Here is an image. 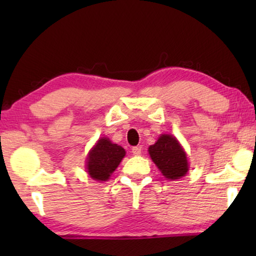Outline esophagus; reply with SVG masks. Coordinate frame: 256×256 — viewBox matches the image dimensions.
<instances>
[{
	"label": "esophagus",
	"mask_w": 256,
	"mask_h": 256,
	"mask_svg": "<svg viewBox=\"0 0 256 256\" xmlns=\"http://www.w3.org/2000/svg\"><path fill=\"white\" fill-rule=\"evenodd\" d=\"M132 154L134 156H140L141 154V148H140V146H133V148H132Z\"/></svg>",
	"instance_id": "34e87169"
}]
</instances>
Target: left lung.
<instances>
[{
	"label": "left lung",
	"mask_w": 256,
	"mask_h": 256,
	"mask_svg": "<svg viewBox=\"0 0 256 256\" xmlns=\"http://www.w3.org/2000/svg\"><path fill=\"white\" fill-rule=\"evenodd\" d=\"M148 151L164 178L180 180L188 172L186 152L178 140L170 134H162L157 142L149 146Z\"/></svg>",
	"instance_id": "left-lung-1"
}]
</instances>
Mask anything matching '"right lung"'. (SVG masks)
Segmentation results:
<instances>
[{
  "instance_id": "add662e5",
  "label": "right lung",
  "mask_w": 256,
  "mask_h": 256,
  "mask_svg": "<svg viewBox=\"0 0 256 256\" xmlns=\"http://www.w3.org/2000/svg\"><path fill=\"white\" fill-rule=\"evenodd\" d=\"M125 156L122 146L112 144L108 138H100L86 157V172L92 180L106 182L118 167Z\"/></svg>"
}]
</instances>
